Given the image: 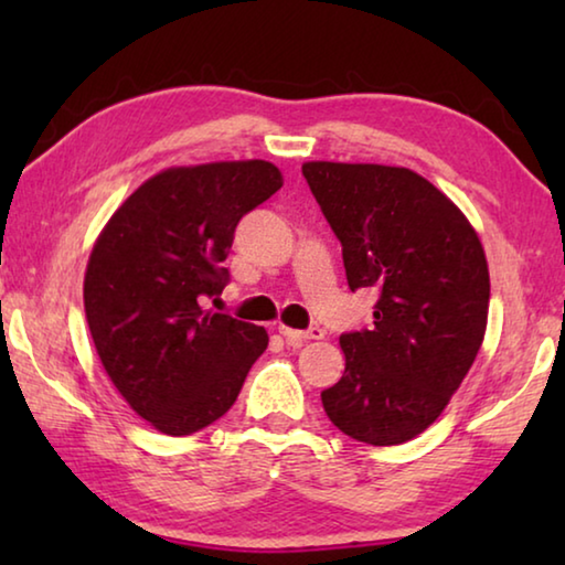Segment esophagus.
Wrapping results in <instances>:
<instances>
[{
  "instance_id": "obj_1",
  "label": "esophagus",
  "mask_w": 565,
  "mask_h": 565,
  "mask_svg": "<svg viewBox=\"0 0 565 565\" xmlns=\"http://www.w3.org/2000/svg\"><path fill=\"white\" fill-rule=\"evenodd\" d=\"M279 331H281V337L286 339V343H291V347H301L303 341H311V339H323V329H319V327H311L306 331L281 327Z\"/></svg>"
}]
</instances>
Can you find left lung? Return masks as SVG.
Wrapping results in <instances>:
<instances>
[{"label":"left lung","instance_id":"obj_1","mask_svg":"<svg viewBox=\"0 0 565 565\" xmlns=\"http://www.w3.org/2000/svg\"><path fill=\"white\" fill-rule=\"evenodd\" d=\"M301 174L341 242L349 289L376 286L374 327L341 333L347 371L321 404L356 441L426 431L461 386L489 319V264L468 218L404 167L306 161Z\"/></svg>","mask_w":565,"mask_h":565}]
</instances>
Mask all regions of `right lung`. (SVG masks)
Here are the masks:
<instances>
[{
    "instance_id": "right-lung-1",
    "label": "right lung",
    "mask_w": 565,
    "mask_h": 565,
    "mask_svg": "<svg viewBox=\"0 0 565 565\" xmlns=\"http://www.w3.org/2000/svg\"><path fill=\"white\" fill-rule=\"evenodd\" d=\"M269 161L177 167L145 181L104 226L84 276V311L111 384L169 436L234 406L264 327L206 311L228 284L236 224L281 189Z\"/></svg>"
}]
</instances>
